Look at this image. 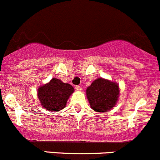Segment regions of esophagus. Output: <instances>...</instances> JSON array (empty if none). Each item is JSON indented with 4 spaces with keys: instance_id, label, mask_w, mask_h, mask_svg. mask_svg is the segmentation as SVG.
I'll list each match as a JSON object with an SVG mask.
<instances>
[{
    "instance_id": "obj_1",
    "label": "esophagus",
    "mask_w": 160,
    "mask_h": 160,
    "mask_svg": "<svg viewBox=\"0 0 160 160\" xmlns=\"http://www.w3.org/2000/svg\"><path fill=\"white\" fill-rule=\"evenodd\" d=\"M75 89H76V90H77V91H79V92H80V91L82 90L81 86H75Z\"/></svg>"
}]
</instances>
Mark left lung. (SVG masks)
Wrapping results in <instances>:
<instances>
[{
	"instance_id": "obj_1",
	"label": "left lung",
	"mask_w": 160,
	"mask_h": 160,
	"mask_svg": "<svg viewBox=\"0 0 160 160\" xmlns=\"http://www.w3.org/2000/svg\"><path fill=\"white\" fill-rule=\"evenodd\" d=\"M86 98L95 112L104 113L114 108L120 95L117 82L99 78L86 89Z\"/></svg>"
}]
</instances>
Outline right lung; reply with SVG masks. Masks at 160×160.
<instances>
[{"mask_svg": "<svg viewBox=\"0 0 160 160\" xmlns=\"http://www.w3.org/2000/svg\"><path fill=\"white\" fill-rule=\"evenodd\" d=\"M74 92V87L71 84L65 83L55 78L39 86L37 95L42 107L47 111L56 112L66 107L69 97Z\"/></svg>", "mask_w": 160, "mask_h": 160, "instance_id": "obj_1", "label": "right lung"}]
</instances>
